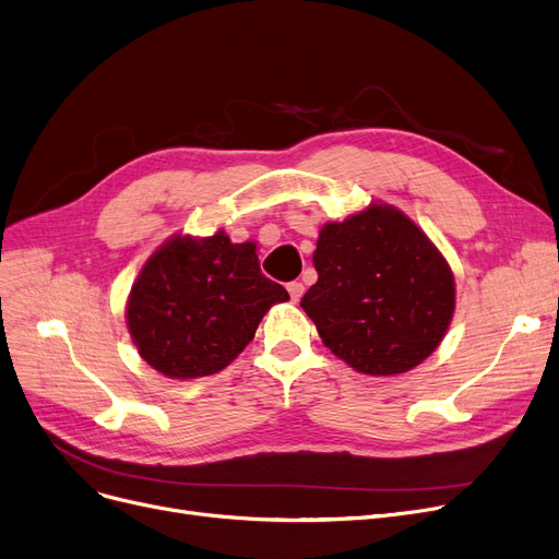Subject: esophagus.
<instances>
[{
	"label": "esophagus",
	"mask_w": 559,
	"mask_h": 559,
	"mask_svg": "<svg viewBox=\"0 0 559 559\" xmlns=\"http://www.w3.org/2000/svg\"><path fill=\"white\" fill-rule=\"evenodd\" d=\"M287 293H289V299H293L295 304L304 297V285L299 283V281H293V283H287Z\"/></svg>",
	"instance_id": "esophagus-1"
}]
</instances>
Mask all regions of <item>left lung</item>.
Here are the masks:
<instances>
[{"mask_svg": "<svg viewBox=\"0 0 559 559\" xmlns=\"http://www.w3.org/2000/svg\"><path fill=\"white\" fill-rule=\"evenodd\" d=\"M301 308L322 343L362 374L391 377L423 362L454 312V276L429 237L393 205L326 224Z\"/></svg>", "mask_w": 559, "mask_h": 559, "instance_id": "1", "label": "left lung"}]
</instances>
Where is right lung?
<instances>
[{
    "instance_id": "1",
    "label": "right lung",
    "mask_w": 559,
    "mask_h": 559,
    "mask_svg": "<svg viewBox=\"0 0 559 559\" xmlns=\"http://www.w3.org/2000/svg\"><path fill=\"white\" fill-rule=\"evenodd\" d=\"M287 289L260 272L255 245L219 230L174 237L143 264L128 301V329L141 358L171 379L222 372L245 349Z\"/></svg>"
}]
</instances>
